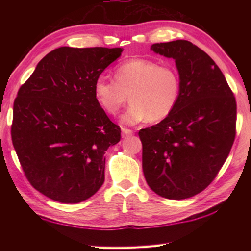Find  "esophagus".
Segmentation results:
<instances>
[{"label": "esophagus", "instance_id": "obj_1", "mask_svg": "<svg viewBox=\"0 0 251 251\" xmlns=\"http://www.w3.org/2000/svg\"><path fill=\"white\" fill-rule=\"evenodd\" d=\"M122 132H123V136H125V137L132 135V130L127 129V128H122Z\"/></svg>", "mask_w": 251, "mask_h": 251}]
</instances>
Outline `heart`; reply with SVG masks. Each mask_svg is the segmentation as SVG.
Returning <instances> with one entry per match:
<instances>
[{"mask_svg": "<svg viewBox=\"0 0 251 251\" xmlns=\"http://www.w3.org/2000/svg\"><path fill=\"white\" fill-rule=\"evenodd\" d=\"M115 81L100 75L94 83V95L106 113L116 114L129 95L128 109L121 122L134 125L148 120L159 122L173 113L180 97L177 71L157 61L136 58L116 68Z\"/></svg>", "mask_w": 251, "mask_h": 251, "instance_id": "heart-1", "label": "heart"}]
</instances>
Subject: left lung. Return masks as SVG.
<instances>
[{"instance_id": "left-lung-1", "label": "left lung", "mask_w": 251, "mask_h": 251, "mask_svg": "<svg viewBox=\"0 0 251 251\" xmlns=\"http://www.w3.org/2000/svg\"><path fill=\"white\" fill-rule=\"evenodd\" d=\"M151 50L175 60L180 97L168 117L139 131L143 175L157 195L189 199L211 183L231 151L235 97L219 67L191 42L157 43Z\"/></svg>"}]
</instances>
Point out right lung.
<instances>
[{"instance_id": "right-lung-1", "label": "right lung", "mask_w": 251, "mask_h": 251, "mask_svg": "<svg viewBox=\"0 0 251 251\" xmlns=\"http://www.w3.org/2000/svg\"><path fill=\"white\" fill-rule=\"evenodd\" d=\"M121 47H59L18 90L12 139L25 177L63 204L92 197L104 182V153L121 139L94 95V83Z\"/></svg>"}]
</instances>
